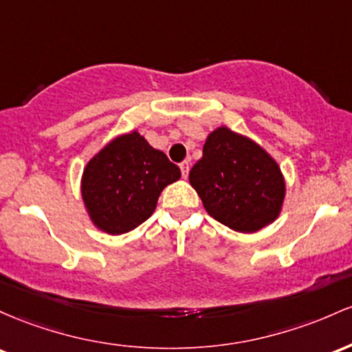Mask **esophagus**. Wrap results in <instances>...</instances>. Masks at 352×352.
Returning <instances> with one entry per match:
<instances>
[{
    "label": "esophagus",
    "mask_w": 352,
    "mask_h": 352,
    "mask_svg": "<svg viewBox=\"0 0 352 352\" xmlns=\"http://www.w3.org/2000/svg\"><path fill=\"white\" fill-rule=\"evenodd\" d=\"M181 168V175H183V177H188L189 175V161H183V163L179 164Z\"/></svg>",
    "instance_id": "esophagus-1"
}]
</instances>
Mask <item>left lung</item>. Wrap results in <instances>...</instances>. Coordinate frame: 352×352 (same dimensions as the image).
Masks as SVG:
<instances>
[{
  "mask_svg": "<svg viewBox=\"0 0 352 352\" xmlns=\"http://www.w3.org/2000/svg\"><path fill=\"white\" fill-rule=\"evenodd\" d=\"M189 183L209 216L239 232H256L279 216L286 184L278 163L259 144L226 126L214 129Z\"/></svg>",
  "mask_w": 352,
  "mask_h": 352,
  "instance_id": "8db88e82",
  "label": "left lung"
}]
</instances>
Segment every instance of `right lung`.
Masks as SVG:
<instances>
[{"instance_id": "right-lung-1", "label": "right lung", "mask_w": 352, "mask_h": 352, "mask_svg": "<svg viewBox=\"0 0 352 352\" xmlns=\"http://www.w3.org/2000/svg\"><path fill=\"white\" fill-rule=\"evenodd\" d=\"M181 177L179 168L138 131L114 138L86 164L81 196L98 229L123 234L155 212L157 197Z\"/></svg>"}]
</instances>
